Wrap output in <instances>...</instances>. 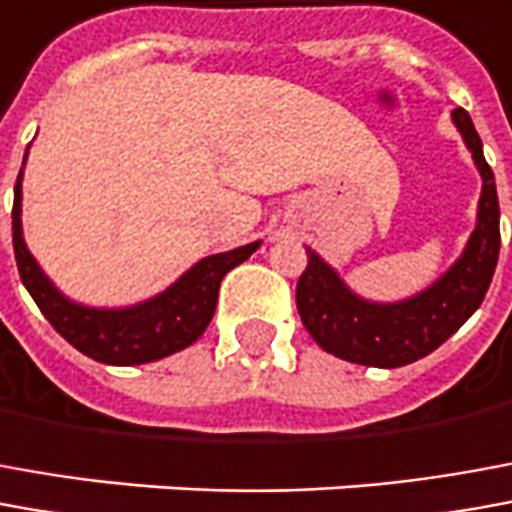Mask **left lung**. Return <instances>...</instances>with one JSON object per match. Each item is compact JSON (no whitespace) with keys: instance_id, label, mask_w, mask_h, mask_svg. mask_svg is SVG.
Listing matches in <instances>:
<instances>
[{"instance_id":"obj_1","label":"left lung","mask_w":512,"mask_h":512,"mask_svg":"<svg viewBox=\"0 0 512 512\" xmlns=\"http://www.w3.org/2000/svg\"><path fill=\"white\" fill-rule=\"evenodd\" d=\"M451 119L482 175L477 228L463 256L424 292L407 301L373 303L345 287L329 264L306 248L309 264L298 278V315L323 351L370 368H401L432 354L479 309L499 262V197L482 139L463 108Z\"/></svg>"}]
</instances>
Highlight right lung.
<instances>
[{
    "label": "right lung",
    "instance_id": "add662e5",
    "mask_svg": "<svg viewBox=\"0 0 512 512\" xmlns=\"http://www.w3.org/2000/svg\"><path fill=\"white\" fill-rule=\"evenodd\" d=\"M27 158V153H24ZM24 172V169H21ZM21 172L13 189V250L21 284L33 295L52 329L80 354L105 365H144L183 351L206 331L217 309L220 281L262 242L206 256L172 287L150 301L125 309H94L69 301L38 267L21 234Z\"/></svg>",
    "mask_w": 512,
    "mask_h": 512
}]
</instances>
